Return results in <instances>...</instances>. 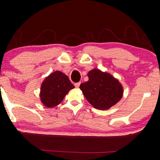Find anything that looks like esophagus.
I'll use <instances>...</instances> for the list:
<instances>
[{"label":"esophagus","mask_w":160,"mask_h":160,"mask_svg":"<svg viewBox=\"0 0 160 160\" xmlns=\"http://www.w3.org/2000/svg\"><path fill=\"white\" fill-rule=\"evenodd\" d=\"M80 85V82H78V83H75V87L76 88H79V87Z\"/></svg>","instance_id":"34e87169"}]
</instances>
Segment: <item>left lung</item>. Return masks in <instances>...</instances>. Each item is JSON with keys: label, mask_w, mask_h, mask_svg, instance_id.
Segmentation results:
<instances>
[{"label": "left lung", "mask_w": 160, "mask_h": 160, "mask_svg": "<svg viewBox=\"0 0 160 160\" xmlns=\"http://www.w3.org/2000/svg\"><path fill=\"white\" fill-rule=\"evenodd\" d=\"M88 75V81L81 84L80 89L94 108L109 109L122 98L123 86L112 74L94 68L89 71Z\"/></svg>", "instance_id": "1"}]
</instances>
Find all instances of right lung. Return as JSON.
<instances>
[{
    "label": "right lung",
    "mask_w": 160,
    "mask_h": 160,
    "mask_svg": "<svg viewBox=\"0 0 160 160\" xmlns=\"http://www.w3.org/2000/svg\"><path fill=\"white\" fill-rule=\"evenodd\" d=\"M74 88L69 78L63 72L56 70L43 80L40 88V100L46 107H55L60 104L69 91Z\"/></svg>",
    "instance_id": "obj_1"
}]
</instances>
